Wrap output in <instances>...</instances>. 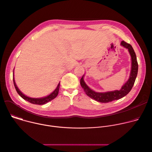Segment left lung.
<instances>
[{
	"instance_id": "obj_1",
	"label": "left lung",
	"mask_w": 152,
	"mask_h": 152,
	"mask_svg": "<svg viewBox=\"0 0 152 152\" xmlns=\"http://www.w3.org/2000/svg\"><path fill=\"white\" fill-rule=\"evenodd\" d=\"M121 45L128 49V51L131 55L132 60L131 71L128 80L122 86L120 90H115L113 91H107L105 93H97L92 90L89 86L86 85L83 80V75L80 79V85L85 92L86 94L90 98L100 103H107L113 100H118L126 96L132 90L134 85L138 69V65L137 60L136 54L134 49L131 45L128 44L124 41L121 42Z\"/></svg>"
}]
</instances>
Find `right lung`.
<instances>
[{"mask_svg": "<svg viewBox=\"0 0 152 152\" xmlns=\"http://www.w3.org/2000/svg\"><path fill=\"white\" fill-rule=\"evenodd\" d=\"M13 82H14L15 88L17 93L25 100H27L28 102H29L31 103H33V104H46V103L51 101L52 100L54 99L58 96V92H59V83L56 88L49 96L45 97H42V98H31V97H29L25 96V94H23L20 91V90L17 87V86L16 85V83L15 82L14 77H13Z\"/></svg>", "mask_w": 152, "mask_h": 152, "instance_id": "obj_1", "label": "right lung"}]
</instances>
